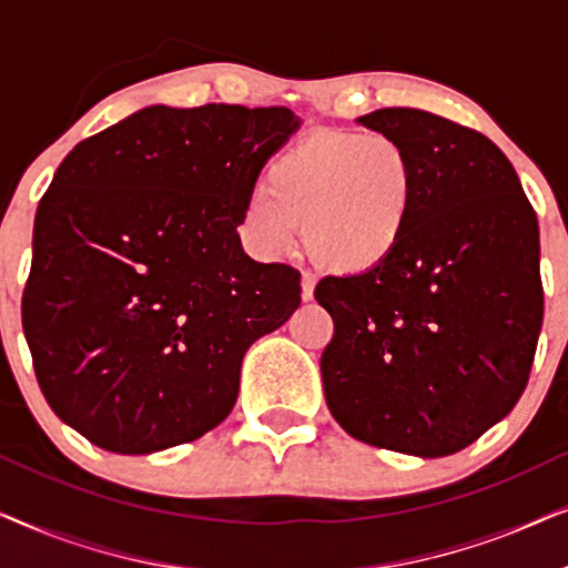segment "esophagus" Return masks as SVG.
I'll return each mask as SVG.
<instances>
[{"mask_svg": "<svg viewBox=\"0 0 568 568\" xmlns=\"http://www.w3.org/2000/svg\"><path fill=\"white\" fill-rule=\"evenodd\" d=\"M302 300L305 302H310L313 300V294H315V276H310V274H302Z\"/></svg>", "mask_w": 568, "mask_h": 568, "instance_id": "34e87169", "label": "esophagus"}]
</instances>
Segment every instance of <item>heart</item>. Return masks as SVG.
Masks as SVG:
<instances>
[{"label": "heart", "mask_w": 568, "mask_h": 568, "mask_svg": "<svg viewBox=\"0 0 568 568\" xmlns=\"http://www.w3.org/2000/svg\"><path fill=\"white\" fill-rule=\"evenodd\" d=\"M418 196L416 165L387 134L321 131L286 150L245 199L240 232L253 255L284 258L300 240L338 274L375 268L398 251Z\"/></svg>", "instance_id": "obj_1"}]
</instances>
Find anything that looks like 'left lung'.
Listing matches in <instances>:
<instances>
[{
  "instance_id": "8db88e82",
  "label": "left lung",
  "mask_w": 568,
  "mask_h": 568,
  "mask_svg": "<svg viewBox=\"0 0 568 568\" xmlns=\"http://www.w3.org/2000/svg\"><path fill=\"white\" fill-rule=\"evenodd\" d=\"M356 123L406 146L418 196L390 258L325 276V403L354 439L460 453L515 408L542 325L538 216L491 139L416 108Z\"/></svg>"
}]
</instances>
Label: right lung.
Wrapping results in <instances>:
<instances>
[{"instance_id": "add662e5", "label": "right lung", "mask_w": 568, "mask_h": 568, "mask_svg": "<svg viewBox=\"0 0 568 568\" xmlns=\"http://www.w3.org/2000/svg\"><path fill=\"white\" fill-rule=\"evenodd\" d=\"M290 108L150 105L67 154L36 212L22 294L38 385L119 455L204 437L243 356L300 307V274L255 263L240 214L300 129Z\"/></svg>"}]
</instances>
